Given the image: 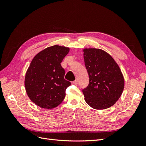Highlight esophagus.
Listing matches in <instances>:
<instances>
[{"label": "esophagus", "instance_id": "obj_1", "mask_svg": "<svg viewBox=\"0 0 146 146\" xmlns=\"http://www.w3.org/2000/svg\"><path fill=\"white\" fill-rule=\"evenodd\" d=\"M72 83L74 84V85H78V80H74V81L72 82Z\"/></svg>", "mask_w": 146, "mask_h": 146}]
</instances>
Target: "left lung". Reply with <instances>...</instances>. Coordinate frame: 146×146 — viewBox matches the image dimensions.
<instances>
[{
	"mask_svg": "<svg viewBox=\"0 0 146 146\" xmlns=\"http://www.w3.org/2000/svg\"><path fill=\"white\" fill-rule=\"evenodd\" d=\"M83 52L90 78L88 86L82 90L85 100L97 110L111 107L120 98L124 88L120 68L112 56L103 50L85 48Z\"/></svg>",
	"mask_w": 146,
	"mask_h": 146,
	"instance_id": "8db88e82",
	"label": "left lung"
}]
</instances>
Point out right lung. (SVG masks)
Here are the masks:
<instances>
[{"label": "right lung", "instance_id": "obj_1", "mask_svg": "<svg viewBox=\"0 0 146 146\" xmlns=\"http://www.w3.org/2000/svg\"><path fill=\"white\" fill-rule=\"evenodd\" d=\"M69 48L58 45L39 52L32 60L25 77V87L30 99L41 108L52 109L65 98L66 88L71 83L64 79L61 67Z\"/></svg>", "mask_w": 146, "mask_h": 146}]
</instances>
